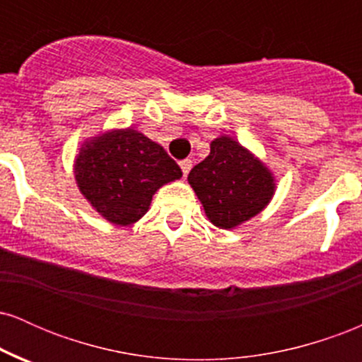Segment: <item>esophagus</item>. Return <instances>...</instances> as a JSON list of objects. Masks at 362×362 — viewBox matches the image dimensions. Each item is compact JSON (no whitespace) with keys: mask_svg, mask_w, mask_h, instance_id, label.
Masks as SVG:
<instances>
[{"mask_svg":"<svg viewBox=\"0 0 362 362\" xmlns=\"http://www.w3.org/2000/svg\"><path fill=\"white\" fill-rule=\"evenodd\" d=\"M180 168H182V172H184V175H187V173L190 172V168H192V161H190V160H182L180 161Z\"/></svg>","mask_w":362,"mask_h":362,"instance_id":"esophagus-1","label":"esophagus"}]
</instances>
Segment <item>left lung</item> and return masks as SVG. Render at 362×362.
<instances>
[{"label":"left lung","instance_id":"left-lung-1","mask_svg":"<svg viewBox=\"0 0 362 362\" xmlns=\"http://www.w3.org/2000/svg\"><path fill=\"white\" fill-rule=\"evenodd\" d=\"M189 184L211 223L224 230L259 214L274 195L271 172L226 136L211 143L209 156L190 170Z\"/></svg>","mask_w":362,"mask_h":362}]
</instances>
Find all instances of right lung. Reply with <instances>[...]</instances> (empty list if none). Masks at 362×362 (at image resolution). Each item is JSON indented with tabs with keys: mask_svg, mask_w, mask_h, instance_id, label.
I'll return each mask as SVG.
<instances>
[{
	"mask_svg": "<svg viewBox=\"0 0 362 362\" xmlns=\"http://www.w3.org/2000/svg\"><path fill=\"white\" fill-rule=\"evenodd\" d=\"M81 194L110 223H136L153 194L182 177L175 160L134 129L112 131L81 148L74 165Z\"/></svg>",
	"mask_w": 362,
	"mask_h": 362,
	"instance_id": "add662e5",
	"label": "right lung"
}]
</instances>
